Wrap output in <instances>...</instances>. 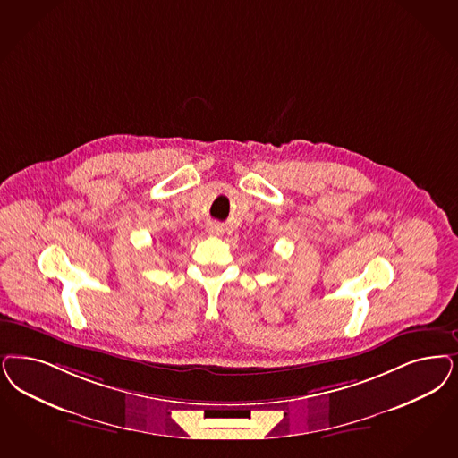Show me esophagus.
Masks as SVG:
<instances>
[{
    "label": "esophagus",
    "mask_w": 458,
    "mask_h": 458,
    "mask_svg": "<svg viewBox=\"0 0 458 458\" xmlns=\"http://www.w3.org/2000/svg\"><path fill=\"white\" fill-rule=\"evenodd\" d=\"M221 232L223 230H221V226H218V225H209L208 226V233L213 235V237H218V235H221Z\"/></svg>",
    "instance_id": "34e87169"
}]
</instances>
